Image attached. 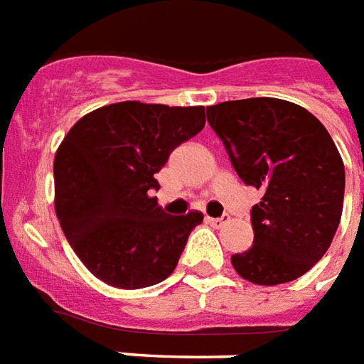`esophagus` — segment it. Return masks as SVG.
<instances>
[{
    "mask_svg": "<svg viewBox=\"0 0 364 364\" xmlns=\"http://www.w3.org/2000/svg\"><path fill=\"white\" fill-rule=\"evenodd\" d=\"M206 222H208L212 228H223L225 223H230V216L225 214V216L222 218H206Z\"/></svg>",
    "mask_w": 364,
    "mask_h": 364,
    "instance_id": "obj_1",
    "label": "esophagus"
}]
</instances>
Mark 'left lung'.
<instances>
[{
    "label": "left lung",
    "instance_id": "8db88e82",
    "mask_svg": "<svg viewBox=\"0 0 364 364\" xmlns=\"http://www.w3.org/2000/svg\"><path fill=\"white\" fill-rule=\"evenodd\" d=\"M206 115L237 175L262 191L250 210L252 247L231 264L257 285L301 278L324 257L341 220L346 169L332 136L287 100L222 102Z\"/></svg>",
    "mask_w": 364,
    "mask_h": 364
}]
</instances>
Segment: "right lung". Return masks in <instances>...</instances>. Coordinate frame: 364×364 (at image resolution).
<instances>
[{"instance_id":"obj_1","label":"right lung","mask_w":364,"mask_h":364,"mask_svg":"<svg viewBox=\"0 0 364 364\" xmlns=\"http://www.w3.org/2000/svg\"><path fill=\"white\" fill-rule=\"evenodd\" d=\"M204 123V106L117 102L80 117L59 144L55 214L75 255L104 284L142 289L175 270L204 216H169L150 191L173 148Z\"/></svg>"}]
</instances>
